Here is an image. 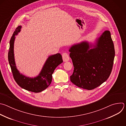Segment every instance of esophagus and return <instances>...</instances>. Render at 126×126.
<instances>
[{"mask_svg":"<svg viewBox=\"0 0 126 126\" xmlns=\"http://www.w3.org/2000/svg\"><path fill=\"white\" fill-rule=\"evenodd\" d=\"M62 58L64 62H67L69 60V56L68 53H63L62 54Z\"/></svg>","mask_w":126,"mask_h":126,"instance_id":"obj_1","label":"esophagus"}]
</instances>
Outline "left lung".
Instances as JSON below:
<instances>
[{
  "mask_svg": "<svg viewBox=\"0 0 126 126\" xmlns=\"http://www.w3.org/2000/svg\"><path fill=\"white\" fill-rule=\"evenodd\" d=\"M69 51L74 67L70 80L74 85L92 90L108 79L115 57L114 44L109 31H104L97 38L95 45L82 41L72 46Z\"/></svg>",
  "mask_w": 126,
  "mask_h": 126,
  "instance_id": "left-lung-1",
  "label": "left lung"
}]
</instances>
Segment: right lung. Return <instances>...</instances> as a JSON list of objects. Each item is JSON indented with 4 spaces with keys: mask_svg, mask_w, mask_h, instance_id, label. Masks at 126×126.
I'll use <instances>...</instances> for the list:
<instances>
[{
    "mask_svg": "<svg viewBox=\"0 0 126 126\" xmlns=\"http://www.w3.org/2000/svg\"><path fill=\"white\" fill-rule=\"evenodd\" d=\"M22 27L19 26L14 31L10 40L8 51V61L14 79L17 84L22 88L33 93H40L46 90L52 81V75L55 68L63 62L60 53L49 56L45 63L39 75L34 78H29L22 74L17 69L14 54V44L15 35L21 31Z\"/></svg>",
    "mask_w": 126,
    "mask_h": 126,
    "instance_id": "add662e5",
    "label": "right lung"
}]
</instances>
